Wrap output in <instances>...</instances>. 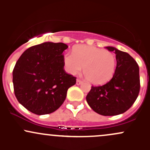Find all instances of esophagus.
<instances>
[{"mask_svg":"<svg viewBox=\"0 0 150 150\" xmlns=\"http://www.w3.org/2000/svg\"><path fill=\"white\" fill-rule=\"evenodd\" d=\"M81 83H82V81L79 79H76V84H77V85H80V84Z\"/></svg>","mask_w":150,"mask_h":150,"instance_id":"1","label":"esophagus"}]
</instances>
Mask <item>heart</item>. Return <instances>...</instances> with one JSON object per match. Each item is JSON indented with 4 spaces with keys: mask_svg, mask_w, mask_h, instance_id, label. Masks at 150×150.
<instances>
[{
    "mask_svg": "<svg viewBox=\"0 0 150 150\" xmlns=\"http://www.w3.org/2000/svg\"><path fill=\"white\" fill-rule=\"evenodd\" d=\"M64 63L69 73L76 74L83 67L86 79L94 85H100L113 75L115 68V57L108 51L96 47L81 45L72 50V54L64 56Z\"/></svg>",
    "mask_w": 150,
    "mask_h": 150,
    "instance_id": "1",
    "label": "heart"
}]
</instances>
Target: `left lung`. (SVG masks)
Returning a JSON list of instances; mask_svg holds the SVG:
<instances>
[{"mask_svg":"<svg viewBox=\"0 0 150 150\" xmlns=\"http://www.w3.org/2000/svg\"><path fill=\"white\" fill-rule=\"evenodd\" d=\"M108 51L116 54V68L112 78L103 86H93L86 96L89 106L102 115L122 114L133 105L140 88L139 66L129 54L112 47Z\"/></svg>","mask_w":150,"mask_h":150,"instance_id":"obj_1","label":"left lung"}]
</instances>
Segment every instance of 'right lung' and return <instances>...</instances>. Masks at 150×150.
<instances>
[{
    "label": "right lung",
    "mask_w": 150,
    "mask_h": 150,
    "mask_svg": "<svg viewBox=\"0 0 150 150\" xmlns=\"http://www.w3.org/2000/svg\"><path fill=\"white\" fill-rule=\"evenodd\" d=\"M66 44L47 42L28 48L13 71L14 93L27 110L45 115L57 110L67 97V90L76 82L64 66Z\"/></svg>",
    "instance_id": "add662e5"
}]
</instances>
